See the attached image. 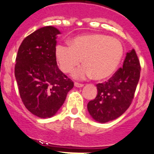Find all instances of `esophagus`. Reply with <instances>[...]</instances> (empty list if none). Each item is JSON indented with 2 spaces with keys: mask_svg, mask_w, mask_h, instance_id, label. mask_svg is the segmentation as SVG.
<instances>
[{
  "mask_svg": "<svg viewBox=\"0 0 154 154\" xmlns=\"http://www.w3.org/2000/svg\"><path fill=\"white\" fill-rule=\"evenodd\" d=\"M75 87H83V83H75Z\"/></svg>",
  "mask_w": 154,
  "mask_h": 154,
  "instance_id": "esophagus-1",
  "label": "esophagus"
}]
</instances>
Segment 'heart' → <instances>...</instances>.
Wrapping results in <instances>:
<instances>
[{
	"label": "heart",
	"mask_w": 154,
	"mask_h": 154,
	"mask_svg": "<svg viewBox=\"0 0 154 154\" xmlns=\"http://www.w3.org/2000/svg\"><path fill=\"white\" fill-rule=\"evenodd\" d=\"M123 53L120 40L101 33L76 36L71 40V45L59 44L55 51L58 64L64 73L73 71L83 59L85 64L74 71L73 76L78 79L93 76L97 80L114 73Z\"/></svg>",
	"instance_id": "heart-1"
}]
</instances>
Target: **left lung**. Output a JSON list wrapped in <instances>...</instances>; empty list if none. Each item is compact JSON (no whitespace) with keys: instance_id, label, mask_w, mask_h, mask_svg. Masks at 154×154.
Masks as SVG:
<instances>
[{"instance_id":"8db88e82","label":"left lung","mask_w":154,"mask_h":154,"mask_svg":"<svg viewBox=\"0 0 154 154\" xmlns=\"http://www.w3.org/2000/svg\"><path fill=\"white\" fill-rule=\"evenodd\" d=\"M141 66L134 49L126 53L123 66L104 83L97 84L98 94L87 104L95 121L105 123L118 119L132 103L140 79Z\"/></svg>"}]
</instances>
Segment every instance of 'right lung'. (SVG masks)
<instances>
[{
    "instance_id": "add662e5",
    "label": "right lung",
    "mask_w": 154,
    "mask_h": 154,
    "mask_svg": "<svg viewBox=\"0 0 154 154\" xmlns=\"http://www.w3.org/2000/svg\"><path fill=\"white\" fill-rule=\"evenodd\" d=\"M60 32L52 26L39 28L22 41L15 65V77L25 107L47 119L56 114L74 83L59 69L55 51Z\"/></svg>"
}]
</instances>
